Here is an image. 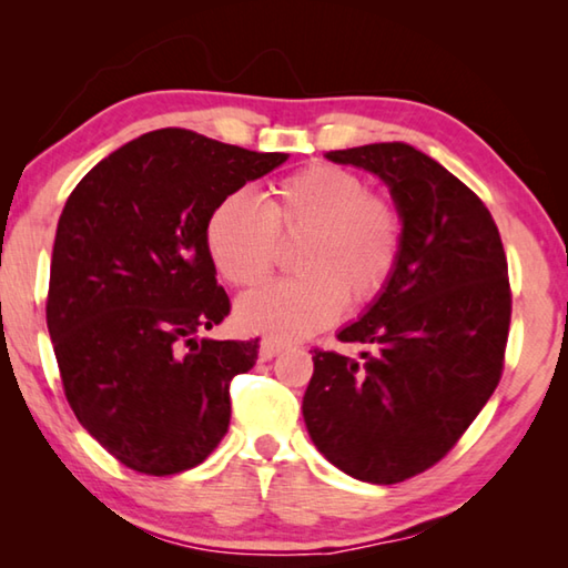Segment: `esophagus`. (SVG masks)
Wrapping results in <instances>:
<instances>
[{
	"label": "esophagus",
	"mask_w": 568,
	"mask_h": 568,
	"mask_svg": "<svg viewBox=\"0 0 568 568\" xmlns=\"http://www.w3.org/2000/svg\"><path fill=\"white\" fill-rule=\"evenodd\" d=\"M281 351H283V343L281 341L267 338V341L261 343V361H273Z\"/></svg>",
	"instance_id": "1"
}]
</instances>
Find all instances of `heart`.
<instances>
[{
  "instance_id": "obj_1",
  "label": "heart",
  "mask_w": 568,
  "mask_h": 568,
  "mask_svg": "<svg viewBox=\"0 0 568 568\" xmlns=\"http://www.w3.org/2000/svg\"><path fill=\"white\" fill-rule=\"evenodd\" d=\"M293 240H301L291 261L297 275L240 297L243 331L301 341L338 321L345 303H376L400 265L406 223L393 200L335 165L293 172L267 190L263 205L245 190L227 192L205 223L210 261L235 287L265 281L277 243Z\"/></svg>"
}]
</instances>
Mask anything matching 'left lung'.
Instances as JSON below:
<instances>
[{
	"mask_svg": "<svg viewBox=\"0 0 568 568\" xmlns=\"http://www.w3.org/2000/svg\"><path fill=\"white\" fill-rule=\"evenodd\" d=\"M386 182L406 223L390 285L338 333L363 363L313 351L303 418L315 448L368 484L438 464L504 371L511 287L501 235L474 190L406 142L325 152Z\"/></svg>",
	"mask_w": 568,
	"mask_h": 568,
	"instance_id": "left-lung-1",
	"label": "left lung"
}]
</instances>
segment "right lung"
Segmentation results:
<instances>
[{"instance_id":"obj_1","label":"right lung","mask_w":568,"mask_h":568,"mask_svg":"<svg viewBox=\"0 0 568 568\" xmlns=\"http://www.w3.org/2000/svg\"><path fill=\"white\" fill-rule=\"evenodd\" d=\"M285 160L168 128L114 150L67 197L47 328L77 420L128 468L180 474L227 434L230 381L261 345L197 338L230 313L205 223Z\"/></svg>"}]
</instances>
